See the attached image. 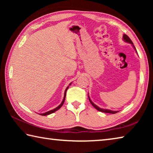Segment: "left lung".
I'll return each mask as SVG.
<instances>
[{
    "label": "left lung",
    "mask_w": 153,
    "mask_h": 153,
    "mask_svg": "<svg viewBox=\"0 0 153 153\" xmlns=\"http://www.w3.org/2000/svg\"><path fill=\"white\" fill-rule=\"evenodd\" d=\"M123 40L125 41V42L131 44V45H132V46H133V47H134V48H135V50L136 51V48H135V46H134V44H133V42H132V41L131 40L130 38H129L128 36H127L126 34H124V35H123ZM88 98H89V100H90V103H91V104H92V105L93 107H94L96 108V109H97L98 111H101V112H103V113H112V114H115V113H117V112H118V111H113L108 110V109H103V108H101L98 107V106H97V105H96L95 104H94V103H93V102H92V100H90V97H89V96H88Z\"/></svg>",
    "instance_id": "1"
}]
</instances>
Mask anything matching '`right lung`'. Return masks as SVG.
<instances>
[{
  "mask_svg": "<svg viewBox=\"0 0 153 153\" xmlns=\"http://www.w3.org/2000/svg\"><path fill=\"white\" fill-rule=\"evenodd\" d=\"M69 85H71V84H69ZM68 88H69V86L67 88L66 90H65V94H64V98H63V101H62V102L61 103L60 105H59L57 107H56L55 108H54V109H53V110H51V111H48V112H46V113H41L40 115H43V116H45V115H50V114L53 113H54V112H55L56 111L59 110V108H60L62 107V105H63V103H64V102H65V96H66V92H67V89H68Z\"/></svg>",
  "mask_w": 153,
  "mask_h": 153,
  "instance_id": "add662e5",
  "label": "right lung"
}]
</instances>
